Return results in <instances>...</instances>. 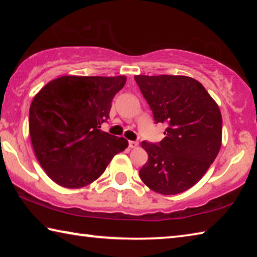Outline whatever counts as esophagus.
I'll list each match as a JSON object with an SVG mask.
<instances>
[{
  "instance_id": "obj_1",
  "label": "esophagus",
  "mask_w": 257,
  "mask_h": 257,
  "mask_svg": "<svg viewBox=\"0 0 257 257\" xmlns=\"http://www.w3.org/2000/svg\"><path fill=\"white\" fill-rule=\"evenodd\" d=\"M138 143L135 142V141H129V147L130 149H135V147H137Z\"/></svg>"
}]
</instances>
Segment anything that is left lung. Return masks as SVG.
Masks as SVG:
<instances>
[{
	"label": "left lung",
	"instance_id": "left-lung-1",
	"mask_svg": "<svg viewBox=\"0 0 257 257\" xmlns=\"http://www.w3.org/2000/svg\"><path fill=\"white\" fill-rule=\"evenodd\" d=\"M155 123H165L160 143L142 142L149 160L139 177L152 190L176 195L193 187L215 160L222 116L201 82L186 76H135Z\"/></svg>",
	"mask_w": 257,
	"mask_h": 257
}]
</instances>
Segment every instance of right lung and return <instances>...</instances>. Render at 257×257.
Returning a JSON list of instances; mask_svg holds the SVG:
<instances>
[{
  "mask_svg": "<svg viewBox=\"0 0 257 257\" xmlns=\"http://www.w3.org/2000/svg\"><path fill=\"white\" fill-rule=\"evenodd\" d=\"M125 77L64 76L50 81L29 108V133L38 162L52 180L80 188L96 180L128 142L104 133L112 99Z\"/></svg>",
  "mask_w": 257,
  "mask_h": 257,
  "instance_id": "add662e5",
  "label": "right lung"
}]
</instances>
